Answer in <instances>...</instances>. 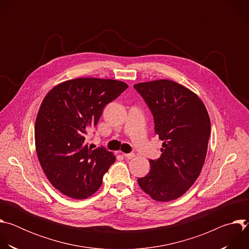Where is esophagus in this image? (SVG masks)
<instances>
[{
  "label": "esophagus",
  "mask_w": 249,
  "mask_h": 249,
  "mask_svg": "<svg viewBox=\"0 0 249 249\" xmlns=\"http://www.w3.org/2000/svg\"><path fill=\"white\" fill-rule=\"evenodd\" d=\"M123 156L127 159V160H132L135 158V155L134 154H123Z\"/></svg>",
  "instance_id": "34e87169"
}]
</instances>
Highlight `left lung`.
<instances>
[{"instance_id": "obj_1", "label": "left lung", "mask_w": 249, "mask_h": 249, "mask_svg": "<svg viewBox=\"0 0 249 249\" xmlns=\"http://www.w3.org/2000/svg\"><path fill=\"white\" fill-rule=\"evenodd\" d=\"M134 88L148 104L155 134L162 141L160 157L150 160V172L138 184L156 201L175 200L193 185L204 165L211 133L208 111L196 93L170 80Z\"/></svg>"}]
</instances>
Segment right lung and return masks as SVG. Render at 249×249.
I'll use <instances>...</instances> for the list:
<instances>
[{"label":"right lung","instance_id":"obj_1","mask_svg":"<svg viewBox=\"0 0 249 249\" xmlns=\"http://www.w3.org/2000/svg\"><path fill=\"white\" fill-rule=\"evenodd\" d=\"M127 88L117 80L79 78L57 85L44 97L35 121V148L48 180L64 195L87 199L101 186L116 158L103 148H89L86 134Z\"/></svg>","mask_w":249,"mask_h":249}]
</instances>
